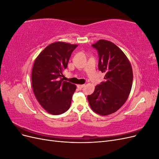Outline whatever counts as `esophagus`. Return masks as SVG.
Returning <instances> with one entry per match:
<instances>
[{
  "instance_id": "1",
  "label": "esophagus",
  "mask_w": 159,
  "mask_h": 159,
  "mask_svg": "<svg viewBox=\"0 0 159 159\" xmlns=\"http://www.w3.org/2000/svg\"><path fill=\"white\" fill-rule=\"evenodd\" d=\"M85 86V85L84 84H81V85H80V84H78V85H77V87H78L79 89H81V88H83Z\"/></svg>"
}]
</instances>
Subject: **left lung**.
<instances>
[{
	"label": "left lung",
	"instance_id": "left-lung-1",
	"mask_svg": "<svg viewBox=\"0 0 159 159\" xmlns=\"http://www.w3.org/2000/svg\"><path fill=\"white\" fill-rule=\"evenodd\" d=\"M99 54V70L105 73L104 81L88 95L90 107L100 115L116 112L125 103L133 84V70L124 52L114 43L99 40L91 45Z\"/></svg>",
	"mask_w": 159,
	"mask_h": 159
}]
</instances>
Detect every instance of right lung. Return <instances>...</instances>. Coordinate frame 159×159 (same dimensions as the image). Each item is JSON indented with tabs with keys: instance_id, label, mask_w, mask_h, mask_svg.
Segmentation results:
<instances>
[{
	"instance_id": "add662e5",
	"label": "right lung",
	"mask_w": 159,
	"mask_h": 159,
	"mask_svg": "<svg viewBox=\"0 0 159 159\" xmlns=\"http://www.w3.org/2000/svg\"><path fill=\"white\" fill-rule=\"evenodd\" d=\"M78 46L64 42L52 43L34 62L33 92L41 106L52 115L64 113L71 105L76 85L63 81L61 77L68 66L72 52Z\"/></svg>"
}]
</instances>
